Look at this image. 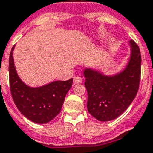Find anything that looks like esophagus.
I'll return each mask as SVG.
<instances>
[{
  "mask_svg": "<svg viewBox=\"0 0 153 153\" xmlns=\"http://www.w3.org/2000/svg\"><path fill=\"white\" fill-rule=\"evenodd\" d=\"M82 82V79L81 76H74V78H73V83H74L75 85H76V84H81Z\"/></svg>",
  "mask_w": 153,
  "mask_h": 153,
  "instance_id": "34e87169",
  "label": "esophagus"
}]
</instances>
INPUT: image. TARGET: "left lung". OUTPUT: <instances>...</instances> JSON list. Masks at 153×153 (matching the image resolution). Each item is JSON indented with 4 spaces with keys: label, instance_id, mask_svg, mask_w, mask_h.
<instances>
[{
    "label": "left lung",
    "instance_id": "8db88e82",
    "mask_svg": "<svg viewBox=\"0 0 153 153\" xmlns=\"http://www.w3.org/2000/svg\"><path fill=\"white\" fill-rule=\"evenodd\" d=\"M131 54L123 71L112 76L85 68V86L88 94L87 109L99 121H110L121 115L136 97L141 76V53L134 40Z\"/></svg>",
    "mask_w": 153,
    "mask_h": 153
}]
</instances>
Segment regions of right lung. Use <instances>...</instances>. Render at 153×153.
<instances>
[{
  "instance_id": "add662e5",
  "label": "right lung",
  "mask_w": 153,
  "mask_h": 153,
  "mask_svg": "<svg viewBox=\"0 0 153 153\" xmlns=\"http://www.w3.org/2000/svg\"><path fill=\"white\" fill-rule=\"evenodd\" d=\"M11 48L9 58L10 87L17 109L28 120L37 123H46L60 113L65 96L72 85L68 81H55L39 87L25 84L17 74Z\"/></svg>"
}]
</instances>
